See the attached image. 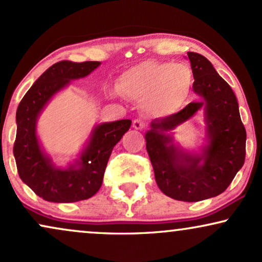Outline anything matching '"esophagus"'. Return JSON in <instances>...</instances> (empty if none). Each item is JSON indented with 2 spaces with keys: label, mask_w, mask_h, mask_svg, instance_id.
Masks as SVG:
<instances>
[{
  "label": "esophagus",
  "mask_w": 262,
  "mask_h": 262,
  "mask_svg": "<svg viewBox=\"0 0 262 262\" xmlns=\"http://www.w3.org/2000/svg\"><path fill=\"white\" fill-rule=\"evenodd\" d=\"M132 127L136 128V130H143V128L146 127V122L141 120V119H135V120L132 121Z\"/></svg>",
  "instance_id": "1"
}]
</instances>
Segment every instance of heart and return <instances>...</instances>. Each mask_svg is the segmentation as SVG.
<instances>
[{
	"mask_svg": "<svg viewBox=\"0 0 262 262\" xmlns=\"http://www.w3.org/2000/svg\"><path fill=\"white\" fill-rule=\"evenodd\" d=\"M192 83V70L186 64L147 60L125 70L116 90L126 98L146 99L150 112L170 114L187 102Z\"/></svg>",
	"mask_w": 262,
	"mask_h": 262,
	"instance_id": "obj_1",
	"label": "heart"
}]
</instances>
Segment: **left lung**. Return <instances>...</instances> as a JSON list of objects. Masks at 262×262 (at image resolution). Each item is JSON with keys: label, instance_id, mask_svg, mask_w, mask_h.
<instances>
[{"label": "left lung", "instance_id": "left-lung-1", "mask_svg": "<svg viewBox=\"0 0 262 262\" xmlns=\"http://www.w3.org/2000/svg\"><path fill=\"white\" fill-rule=\"evenodd\" d=\"M193 91L199 101L165 118L154 119L146 148L157 185L164 194L182 202H199L225 192L245 160L247 132L234 92L202 54L188 52ZM205 111L208 144L192 155L173 144L169 134L195 113Z\"/></svg>", "mask_w": 262, "mask_h": 262}]
</instances>
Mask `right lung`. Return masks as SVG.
Wrapping results in <instances>:
<instances>
[{"mask_svg":"<svg viewBox=\"0 0 262 262\" xmlns=\"http://www.w3.org/2000/svg\"><path fill=\"white\" fill-rule=\"evenodd\" d=\"M99 64L70 60L53 64L35 81L18 105L13 154L19 177L47 202L74 203L95 195L102 186L113 148L131 126L128 119L96 126L79 160L67 169L54 166L42 150L36 135V121L42 109L72 80L87 76Z\"/></svg>","mask_w":262,"mask_h":262,"instance_id":"add662e5","label":"right lung"}]
</instances>
